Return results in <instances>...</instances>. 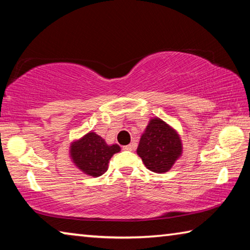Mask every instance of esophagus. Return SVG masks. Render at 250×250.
Here are the masks:
<instances>
[{"label":"esophagus","mask_w":250,"mask_h":250,"mask_svg":"<svg viewBox=\"0 0 250 250\" xmlns=\"http://www.w3.org/2000/svg\"><path fill=\"white\" fill-rule=\"evenodd\" d=\"M124 150L125 151H132L133 150V146H131V145L125 146H124Z\"/></svg>","instance_id":"34e87169"}]
</instances>
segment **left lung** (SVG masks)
<instances>
[{"instance_id": "left-lung-1", "label": "left lung", "mask_w": 250, "mask_h": 250, "mask_svg": "<svg viewBox=\"0 0 250 250\" xmlns=\"http://www.w3.org/2000/svg\"><path fill=\"white\" fill-rule=\"evenodd\" d=\"M182 153L183 145L179 132L160 118H151L137 149L146 168L154 173H167Z\"/></svg>"}]
</instances>
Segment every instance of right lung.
Listing matches in <instances>:
<instances>
[{
  "mask_svg": "<svg viewBox=\"0 0 250 250\" xmlns=\"http://www.w3.org/2000/svg\"><path fill=\"white\" fill-rule=\"evenodd\" d=\"M118 145H108L104 138L94 131L70 143L69 158L75 167L86 175L98 177L108 170V164L113 154L120 152Z\"/></svg>",
  "mask_w": 250,
  "mask_h": 250,
  "instance_id": "obj_1",
  "label": "right lung"
}]
</instances>
